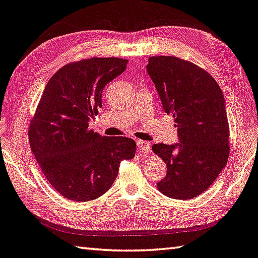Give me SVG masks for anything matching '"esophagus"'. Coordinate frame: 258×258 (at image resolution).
<instances>
[{
    "instance_id": "34e87169",
    "label": "esophagus",
    "mask_w": 258,
    "mask_h": 258,
    "mask_svg": "<svg viewBox=\"0 0 258 258\" xmlns=\"http://www.w3.org/2000/svg\"><path fill=\"white\" fill-rule=\"evenodd\" d=\"M138 148L140 152H149L151 149V144L148 141H142V140H138Z\"/></svg>"
}]
</instances>
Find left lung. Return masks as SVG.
I'll use <instances>...</instances> for the list:
<instances>
[{
    "label": "left lung",
    "instance_id": "obj_1",
    "mask_svg": "<svg viewBox=\"0 0 258 258\" xmlns=\"http://www.w3.org/2000/svg\"><path fill=\"white\" fill-rule=\"evenodd\" d=\"M147 72L163 110L174 117L178 133V143L152 147L167 163V175L157 187L171 199L196 198L209 188L228 161L229 124L223 93L208 72L175 56L150 57Z\"/></svg>",
    "mask_w": 258,
    "mask_h": 258
}]
</instances>
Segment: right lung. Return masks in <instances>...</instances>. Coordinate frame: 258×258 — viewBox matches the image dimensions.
Wrapping results in <instances>:
<instances>
[{
    "label": "right lung",
    "mask_w": 258,
    "mask_h": 258,
    "mask_svg": "<svg viewBox=\"0 0 258 258\" xmlns=\"http://www.w3.org/2000/svg\"><path fill=\"white\" fill-rule=\"evenodd\" d=\"M127 59L93 57L59 69L46 86L29 127L32 152L51 187L76 202L98 199L133 159L135 141L101 137L89 120L101 108L106 84L126 70Z\"/></svg>",
    "instance_id": "1"
}]
</instances>
